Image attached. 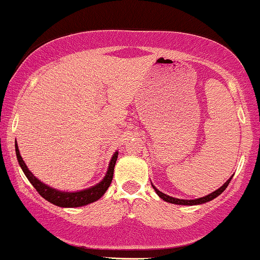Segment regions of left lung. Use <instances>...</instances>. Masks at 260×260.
I'll return each mask as SVG.
<instances>
[{"label":"left lung","instance_id":"left-lung-1","mask_svg":"<svg viewBox=\"0 0 260 260\" xmlns=\"http://www.w3.org/2000/svg\"><path fill=\"white\" fill-rule=\"evenodd\" d=\"M231 178H232V176L229 178L228 181L225 182V183L222 184L221 187L219 188V189H216L215 192L210 193V194H208V196H205V197H202V198H198V199H178V198H174V197H170L168 194H165V193L160 192V190L157 189V188L155 187V186H153V188L155 189V192L157 193V196H159L161 199H164V201L168 202V203H172V204H178V205H197V204H203V203H207V202L213 201V199H215L217 196L221 194L223 190L226 189V187L229 186V183H230V181H231Z\"/></svg>","mask_w":260,"mask_h":260}]
</instances>
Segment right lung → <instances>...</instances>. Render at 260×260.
<instances>
[{"instance_id": "1", "label": "right lung", "mask_w": 260, "mask_h": 260, "mask_svg": "<svg viewBox=\"0 0 260 260\" xmlns=\"http://www.w3.org/2000/svg\"><path fill=\"white\" fill-rule=\"evenodd\" d=\"M16 154H17L18 162H19V166L22 168L23 172H24V175L26 176V178H28L29 182H30L32 186H34L35 189L38 190L39 194L43 197V198L46 199L47 202L52 203V204L57 205V207H62V208L83 207V205L90 204L92 202H96L98 199H100L101 197L105 194L107 188L110 187V184H111L112 182L113 169H115L116 160H117V156H118V151H116V153L113 154L111 161H110L109 170H107L105 177H104V180L99 182L98 184L88 188V189L79 190V192H62V190L55 189V188L47 186V184H45L41 181H39L38 178L35 177L30 171H29V169L26 168L25 162L23 161L22 156H20L17 143H16Z\"/></svg>"}]
</instances>
